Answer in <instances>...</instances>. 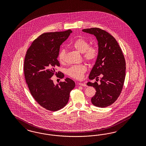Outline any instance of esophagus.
Instances as JSON below:
<instances>
[{
	"mask_svg": "<svg viewBox=\"0 0 146 146\" xmlns=\"http://www.w3.org/2000/svg\"><path fill=\"white\" fill-rule=\"evenodd\" d=\"M79 85L80 86H84V87H87V84H84V83H79Z\"/></svg>",
	"mask_w": 146,
	"mask_h": 146,
	"instance_id": "34e87169",
	"label": "esophagus"
}]
</instances>
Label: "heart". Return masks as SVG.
<instances>
[{
	"label": "heart",
	"mask_w": 146,
	"mask_h": 146,
	"mask_svg": "<svg viewBox=\"0 0 146 146\" xmlns=\"http://www.w3.org/2000/svg\"><path fill=\"white\" fill-rule=\"evenodd\" d=\"M72 46L82 53V57L85 61L91 62L94 61L98 53V49L95 45H89L88 40L83 38H79L72 44ZM59 62L61 64H64L66 60V51L64 49L61 50L58 55ZM87 71V68L84 65H77L71 66L67 70V74L75 79H80Z\"/></svg>",
	"instance_id": "b5f03b06"
}]
</instances>
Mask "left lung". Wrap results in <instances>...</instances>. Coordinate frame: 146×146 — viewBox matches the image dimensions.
Instances as JSON below:
<instances>
[{
    "instance_id": "1",
    "label": "left lung",
    "mask_w": 146,
    "mask_h": 146,
    "mask_svg": "<svg viewBox=\"0 0 146 146\" xmlns=\"http://www.w3.org/2000/svg\"><path fill=\"white\" fill-rule=\"evenodd\" d=\"M82 31L96 37L98 44L97 60L89 79L100 82H88L96 93L92 98L94 106L105 108L113 104L119 96L125 79L126 62L122 50L115 38L98 28L84 29Z\"/></svg>"
}]
</instances>
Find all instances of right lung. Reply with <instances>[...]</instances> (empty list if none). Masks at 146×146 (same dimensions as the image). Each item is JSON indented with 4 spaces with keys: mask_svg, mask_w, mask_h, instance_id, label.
I'll return each mask as SVG.
<instances>
[{
    "mask_svg": "<svg viewBox=\"0 0 146 146\" xmlns=\"http://www.w3.org/2000/svg\"><path fill=\"white\" fill-rule=\"evenodd\" d=\"M72 32L45 33L33 41L27 51L24 62V74L31 95L37 103L48 110L56 111L68 103L75 82L70 78L54 85V74L62 79L64 74L55 72L59 66L58 60L60 46Z\"/></svg>",
    "mask_w": 146,
    "mask_h": 146,
    "instance_id": "1",
    "label": "right lung"
}]
</instances>
